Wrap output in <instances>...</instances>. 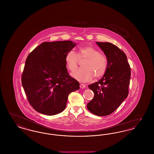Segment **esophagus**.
<instances>
[{"label": "esophagus", "instance_id": "34e87169", "mask_svg": "<svg viewBox=\"0 0 154 154\" xmlns=\"http://www.w3.org/2000/svg\"><path fill=\"white\" fill-rule=\"evenodd\" d=\"M80 88H85V85L84 84H80Z\"/></svg>", "mask_w": 154, "mask_h": 154}]
</instances>
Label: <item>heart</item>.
Wrapping results in <instances>:
<instances>
[{
	"instance_id": "heart-1",
	"label": "heart",
	"mask_w": 154,
	"mask_h": 154,
	"mask_svg": "<svg viewBox=\"0 0 154 154\" xmlns=\"http://www.w3.org/2000/svg\"><path fill=\"white\" fill-rule=\"evenodd\" d=\"M78 57L85 59L82 62V68L72 73L75 80L85 82L92 80L93 77L99 79L103 76L107 69V58L92 46L87 45L79 49ZM65 61L67 68L71 72L74 71L78 66V59L75 52L69 50L66 53Z\"/></svg>"
}]
</instances>
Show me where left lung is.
Segmentation results:
<instances>
[{
	"label": "left lung",
	"instance_id": "left-lung-1",
	"mask_svg": "<svg viewBox=\"0 0 154 154\" xmlns=\"http://www.w3.org/2000/svg\"><path fill=\"white\" fill-rule=\"evenodd\" d=\"M106 55L107 69L102 78L89 85L94 97L87 104V109L98 116H106L113 112L129 94L131 67L124 52L108 42H96Z\"/></svg>",
	"mask_w": 154,
	"mask_h": 154
}]
</instances>
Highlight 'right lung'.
<instances>
[{
    "instance_id": "add662e5",
    "label": "right lung",
    "mask_w": 154,
    "mask_h": 154,
    "mask_svg": "<svg viewBox=\"0 0 154 154\" xmlns=\"http://www.w3.org/2000/svg\"><path fill=\"white\" fill-rule=\"evenodd\" d=\"M75 45L70 40L44 42L28 55L21 81L30 104L37 112L47 116L61 112L69 95L80 89L65 61L66 53Z\"/></svg>"
}]
</instances>
